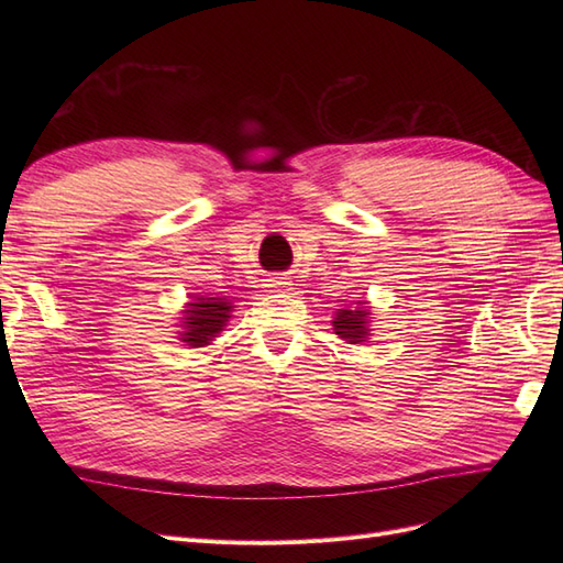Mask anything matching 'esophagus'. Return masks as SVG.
<instances>
[{
    "label": "esophagus",
    "mask_w": 563,
    "mask_h": 563,
    "mask_svg": "<svg viewBox=\"0 0 563 563\" xmlns=\"http://www.w3.org/2000/svg\"><path fill=\"white\" fill-rule=\"evenodd\" d=\"M267 286H269V288H286V286H288V282H286V279H282V277H272Z\"/></svg>",
    "instance_id": "34e87169"
}]
</instances>
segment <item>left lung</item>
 I'll return each instance as SVG.
<instances>
[{"label":"left lung","mask_w":563,"mask_h":563,"mask_svg":"<svg viewBox=\"0 0 563 563\" xmlns=\"http://www.w3.org/2000/svg\"><path fill=\"white\" fill-rule=\"evenodd\" d=\"M371 312L360 308V310H340L333 319V331L345 338L347 343H362V340L368 335V317Z\"/></svg>","instance_id":"1"}]
</instances>
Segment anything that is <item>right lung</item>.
I'll list each match as a JSON object with an SVG mask.
<instances>
[{"label": "right lung", "instance_id": "obj_1", "mask_svg": "<svg viewBox=\"0 0 563 563\" xmlns=\"http://www.w3.org/2000/svg\"><path fill=\"white\" fill-rule=\"evenodd\" d=\"M187 308L190 310H185L183 343L190 347L209 345V340L223 331L232 312V305L225 298H197V302H190Z\"/></svg>", "mask_w": 563, "mask_h": 563}]
</instances>
